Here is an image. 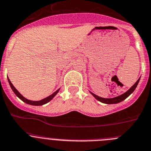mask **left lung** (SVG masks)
Listing matches in <instances>:
<instances>
[{
	"mask_svg": "<svg viewBox=\"0 0 151 151\" xmlns=\"http://www.w3.org/2000/svg\"><path fill=\"white\" fill-rule=\"evenodd\" d=\"M139 80H140V78L139 79V80H137L136 82V83L134 84V85L133 86L131 87L130 88H129V90H128L127 91H126L125 93H124V94H122V95H119V96L118 97H115V98H101V97H98V95H95L94 93L91 92L90 91V93H91V95H93V96L95 97V98H96L98 101H101V102L104 103V104H118V103H120L122 102V101H123L124 100L126 99L127 98L128 96H129V95H131L132 93L134 91V90L136 89V86H137L138 83H139Z\"/></svg>",
	"mask_w": 151,
	"mask_h": 151,
	"instance_id": "1",
	"label": "left lung"
}]
</instances>
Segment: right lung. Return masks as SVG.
I'll use <instances>...</instances> for the list:
<instances>
[{
  "instance_id": "right-lung-1",
  "label": "right lung",
  "mask_w": 151,
  "mask_h": 151,
  "mask_svg": "<svg viewBox=\"0 0 151 151\" xmlns=\"http://www.w3.org/2000/svg\"><path fill=\"white\" fill-rule=\"evenodd\" d=\"M7 79H8V81H9V86H10V87H11V88H12V91H14V93H15V95H16V96H17V97H18V98H20V99L22 100V101H24V102L26 103V104H29V105H33V106H42V105H44V104H47V103H48L49 101H51V100L53 99V98H54L55 95H56V94H57V93L59 92V91H60V89L56 90V91H55L54 93H53V94H52L51 95H50V96L47 97V98H44V99L41 100V101H29V100L27 99V98H25L24 97L22 96V95H21L20 93L18 92V90H17L16 88H15V87H14V86L12 85V83H11V81H10V80H9V79L8 78V77H7Z\"/></svg>"
}]
</instances>
